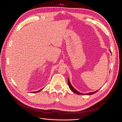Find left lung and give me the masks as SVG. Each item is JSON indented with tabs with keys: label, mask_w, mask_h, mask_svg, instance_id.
Masks as SVG:
<instances>
[{
	"label": "left lung",
	"mask_w": 122,
	"mask_h": 122,
	"mask_svg": "<svg viewBox=\"0 0 122 122\" xmlns=\"http://www.w3.org/2000/svg\"><path fill=\"white\" fill-rule=\"evenodd\" d=\"M110 52L111 53V51L110 50ZM68 85H69V88L71 89V90L72 91H73V92H74L75 93H76V94H79V95H83V94H84L83 93H80V92H79V91H77V90H76L73 86H72V85H71L69 79H68ZM97 91H96L92 92H90V93H86V94H86V95H92V94H94V93H97Z\"/></svg>",
	"instance_id": "left-lung-1"
}]
</instances>
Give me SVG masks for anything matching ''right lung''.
I'll use <instances>...</instances> for the list:
<instances>
[{"label":"right lung","instance_id":"add662e5","mask_svg":"<svg viewBox=\"0 0 122 122\" xmlns=\"http://www.w3.org/2000/svg\"><path fill=\"white\" fill-rule=\"evenodd\" d=\"M43 89H41V90H40L39 91H36V92H32V93H37V92H39L40 91H41V90H42Z\"/></svg>","mask_w":122,"mask_h":122}]
</instances>
